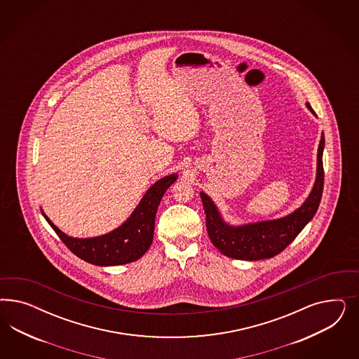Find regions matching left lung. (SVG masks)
Returning <instances> with one entry per match:
<instances>
[{"instance_id": "left-lung-1", "label": "left lung", "mask_w": 359, "mask_h": 359, "mask_svg": "<svg viewBox=\"0 0 359 359\" xmlns=\"http://www.w3.org/2000/svg\"><path fill=\"white\" fill-rule=\"evenodd\" d=\"M305 105L317 117L309 102ZM324 147L325 138L323 133L317 150V167L313 187L304 203L287 216L231 225L222 217L215 201L201 191L200 196L207 216L208 234L215 248L229 258L241 261H261L282 252L299 236L305 225L315 217L320 205L324 189Z\"/></svg>"}]
</instances>
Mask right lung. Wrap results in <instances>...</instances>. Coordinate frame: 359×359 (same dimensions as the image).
I'll use <instances>...</instances> for the list:
<instances>
[{
  "label": "right lung",
  "instance_id": "obj_1",
  "mask_svg": "<svg viewBox=\"0 0 359 359\" xmlns=\"http://www.w3.org/2000/svg\"><path fill=\"white\" fill-rule=\"evenodd\" d=\"M177 177V174L167 175L155 182L146 191L126 221H123L118 228L97 237H69L46 216L43 209L41 210L59 238L80 259L102 267L126 264L138 261L151 246L156 210L164 192L174 184Z\"/></svg>",
  "mask_w": 359,
  "mask_h": 359
}]
</instances>
